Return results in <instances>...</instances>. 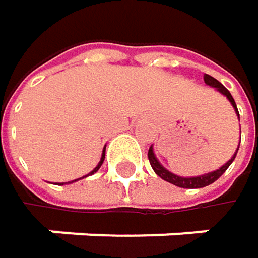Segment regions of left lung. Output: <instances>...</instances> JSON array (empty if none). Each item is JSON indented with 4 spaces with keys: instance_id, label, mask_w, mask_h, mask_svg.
Returning a JSON list of instances; mask_svg holds the SVG:
<instances>
[{
    "instance_id": "1",
    "label": "left lung",
    "mask_w": 258,
    "mask_h": 258,
    "mask_svg": "<svg viewBox=\"0 0 258 258\" xmlns=\"http://www.w3.org/2000/svg\"><path fill=\"white\" fill-rule=\"evenodd\" d=\"M203 79H205V83H206V85H209V86L215 88L218 92H221L223 95H226V97H227V100L232 103V106L234 107V110H236V113H237V116H239V112H237L236 103H234V100H233L232 94L229 92V89H227L226 86H223V83H220L217 79L212 78V76H209V75H205ZM237 151H239V146H237V149H236V152H234V155H233L232 158H230L224 166H221L220 169H217V170H214V172H209V173H205V175H200V176H191V178H182V176H178V175H175V173L169 172L167 169H164V167L160 164V161L157 160V157H155V154H154L152 146H151V148H149V151H148V158H149L151 167L154 169V172H155L161 179L167 180V182H170V183H173V185H176V186H180V188H203V186H208V185L214 183L215 180L218 179V178H220V176H221V175L229 169V166L232 164L233 160L236 158Z\"/></svg>"
}]
</instances>
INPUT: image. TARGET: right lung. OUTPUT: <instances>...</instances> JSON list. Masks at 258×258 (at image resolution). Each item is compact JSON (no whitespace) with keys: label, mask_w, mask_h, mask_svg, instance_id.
I'll return each mask as SVG.
<instances>
[{"label":"right lung","mask_w":258,"mask_h":258,"mask_svg":"<svg viewBox=\"0 0 258 258\" xmlns=\"http://www.w3.org/2000/svg\"><path fill=\"white\" fill-rule=\"evenodd\" d=\"M104 155H106V148L103 149V154H101V160H100V163L97 164V167H95V169H94V170H92L91 173H88L86 176H89V175H94V173H95V172H97V170H98V169L101 167V164H103V161H104ZM86 176H83V178H86ZM83 178H79V179H83ZM79 179H75V180H79ZM75 180H72V182H75ZM72 182H67V183H72ZM61 185H64V182H62Z\"/></svg>","instance_id":"1"}]
</instances>
